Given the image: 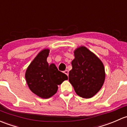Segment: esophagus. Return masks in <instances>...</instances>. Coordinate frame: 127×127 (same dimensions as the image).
Masks as SVG:
<instances>
[{
	"mask_svg": "<svg viewBox=\"0 0 127 127\" xmlns=\"http://www.w3.org/2000/svg\"><path fill=\"white\" fill-rule=\"evenodd\" d=\"M64 74L66 75H67V76H68V75H69V71H68L67 70H64Z\"/></svg>",
	"mask_w": 127,
	"mask_h": 127,
	"instance_id": "obj_1",
	"label": "esophagus"
}]
</instances>
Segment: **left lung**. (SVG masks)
<instances>
[{
	"label": "left lung",
	"instance_id": "left-lung-1",
	"mask_svg": "<svg viewBox=\"0 0 127 127\" xmlns=\"http://www.w3.org/2000/svg\"><path fill=\"white\" fill-rule=\"evenodd\" d=\"M75 59L72 61V69L69 71V81L77 95L83 98H91L103 85L105 68L100 60L81 46L74 51Z\"/></svg>",
	"mask_w": 127,
	"mask_h": 127
}]
</instances>
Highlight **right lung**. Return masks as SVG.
<instances>
[{
    "mask_svg": "<svg viewBox=\"0 0 127 127\" xmlns=\"http://www.w3.org/2000/svg\"><path fill=\"white\" fill-rule=\"evenodd\" d=\"M49 53V49L40 52L25 72V79L30 90L43 98L54 95L58 85L68 79L67 76L58 70L54 64L49 65L47 61Z\"/></svg>",
    "mask_w": 127,
    "mask_h": 127,
    "instance_id": "right-lung-1",
    "label": "right lung"
}]
</instances>
